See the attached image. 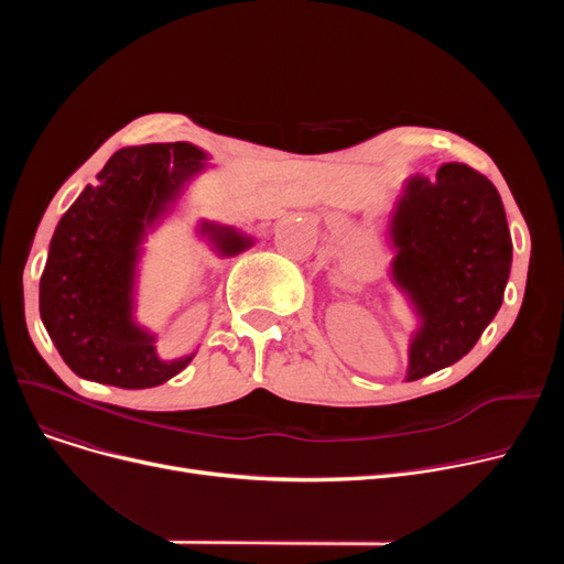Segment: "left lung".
I'll list each match as a JSON object with an SVG mask.
<instances>
[{"mask_svg": "<svg viewBox=\"0 0 564 564\" xmlns=\"http://www.w3.org/2000/svg\"><path fill=\"white\" fill-rule=\"evenodd\" d=\"M395 251L389 276L419 327L409 340L406 381L459 361L496 317L512 267V240L498 189L466 164L436 177L411 175L389 215Z\"/></svg>", "mask_w": 564, "mask_h": 564, "instance_id": "obj_1", "label": "left lung"}]
</instances>
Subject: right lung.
<instances>
[{
    "mask_svg": "<svg viewBox=\"0 0 564 564\" xmlns=\"http://www.w3.org/2000/svg\"><path fill=\"white\" fill-rule=\"evenodd\" d=\"M205 160L187 141L121 148L56 224L39 306L54 347L82 379L151 389L194 359H162L155 334L141 327L134 311L145 237L207 169ZM198 232L224 258L253 247V237L232 226L200 221Z\"/></svg>",
    "mask_w": 564,
    "mask_h": 564,
    "instance_id": "add662e5",
    "label": "right lung"
}]
</instances>
